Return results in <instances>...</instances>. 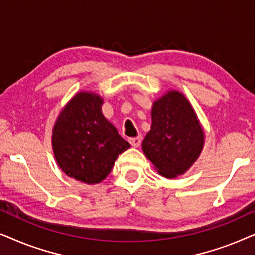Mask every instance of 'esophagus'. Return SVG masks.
Returning a JSON list of instances; mask_svg holds the SVG:
<instances>
[{"mask_svg": "<svg viewBox=\"0 0 255 255\" xmlns=\"http://www.w3.org/2000/svg\"><path fill=\"white\" fill-rule=\"evenodd\" d=\"M128 142H130L131 146H133V147H138V146H140L141 144V137L139 135V137L135 138H130L128 139Z\"/></svg>", "mask_w": 255, "mask_h": 255, "instance_id": "esophagus-1", "label": "esophagus"}]
</instances>
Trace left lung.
<instances>
[{
	"label": "left lung",
	"mask_w": 255,
	"mask_h": 255,
	"mask_svg": "<svg viewBox=\"0 0 255 255\" xmlns=\"http://www.w3.org/2000/svg\"><path fill=\"white\" fill-rule=\"evenodd\" d=\"M151 131L142 151L167 179L182 175L200 156L204 132L194 108L182 93L169 90L152 107Z\"/></svg>",
	"instance_id": "1"
}]
</instances>
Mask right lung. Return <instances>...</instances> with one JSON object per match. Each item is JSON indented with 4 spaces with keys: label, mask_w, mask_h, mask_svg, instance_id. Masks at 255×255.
Returning a JSON list of instances; mask_svg holds the SVG:
<instances>
[{
    "label": "right lung",
    "mask_w": 255,
    "mask_h": 255,
    "mask_svg": "<svg viewBox=\"0 0 255 255\" xmlns=\"http://www.w3.org/2000/svg\"><path fill=\"white\" fill-rule=\"evenodd\" d=\"M102 104L96 93H78L60 111L52 131L59 167L66 175L87 184L102 182L117 156L130 148L103 116Z\"/></svg>",
    "instance_id": "obj_1"
}]
</instances>
